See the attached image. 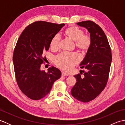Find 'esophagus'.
<instances>
[{
	"instance_id": "34e87169",
	"label": "esophagus",
	"mask_w": 125,
	"mask_h": 125,
	"mask_svg": "<svg viewBox=\"0 0 125 125\" xmlns=\"http://www.w3.org/2000/svg\"><path fill=\"white\" fill-rule=\"evenodd\" d=\"M69 75L68 73H64V72H62V76H69Z\"/></svg>"
}]
</instances>
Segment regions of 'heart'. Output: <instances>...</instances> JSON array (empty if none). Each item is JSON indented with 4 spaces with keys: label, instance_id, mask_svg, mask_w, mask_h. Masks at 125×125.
I'll return each instance as SVG.
<instances>
[{
    "label": "heart",
    "instance_id": "1",
    "mask_svg": "<svg viewBox=\"0 0 125 125\" xmlns=\"http://www.w3.org/2000/svg\"><path fill=\"white\" fill-rule=\"evenodd\" d=\"M66 38L75 42L77 49L82 52L88 51L91 45V39L89 35L84 34L83 30L76 26H71L67 28L64 32ZM60 36L55 35L51 40L50 48L53 50H57L59 47ZM80 61V57L77 53L63 52L56 57L55 63L58 67L62 69L68 71L72 69L74 65Z\"/></svg>",
    "mask_w": 125,
    "mask_h": 125
}]
</instances>
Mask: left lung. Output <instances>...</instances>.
<instances>
[{"label": "left lung", "mask_w": 125, "mask_h": 125, "mask_svg": "<svg viewBox=\"0 0 125 125\" xmlns=\"http://www.w3.org/2000/svg\"><path fill=\"white\" fill-rule=\"evenodd\" d=\"M90 33L91 45L81 63L85 71L74 76L77 82L71 89V94L79 101L87 103L95 99L106 85L109 76L112 53L107 37L99 26L92 21L77 22Z\"/></svg>", "instance_id": "left-lung-1"}]
</instances>
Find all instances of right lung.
<instances>
[{"label": "right lung", "mask_w": 125, "mask_h": 125, "mask_svg": "<svg viewBox=\"0 0 125 125\" xmlns=\"http://www.w3.org/2000/svg\"><path fill=\"white\" fill-rule=\"evenodd\" d=\"M64 23L35 21L25 28L16 44L13 55L16 81L21 91L32 100L49 94L53 84L61 76V71L52 66L48 72L41 71L51 40Z\"/></svg>", "instance_id": "1"}]
</instances>
